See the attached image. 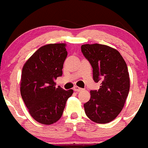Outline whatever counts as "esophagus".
<instances>
[{
  "label": "esophagus",
  "mask_w": 148,
  "mask_h": 148,
  "mask_svg": "<svg viewBox=\"0 0 148 148\" xmlns=\"http://www.w3.org/2000/svg\"><path fill=\"white\" fill-rule=\"evenodd\" d=\"M73 90H75V91H81L82 90H83V89L81 88H80V87H78V86H75L74 87H73Z\"/></svg>",
  "instance_id": "1"
}]
</instances>
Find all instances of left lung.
Segmentation results:
<instances>
[{"mask_svg": "<svg viewBox=\"0 0 148 148\" xmlns=\"http://www.w3.org/2000/svg\"><path fill=\"white\" fill-rule=\"evenodd\" d=\"M81 52L91 65L93 80L101 83L100 88L90 90V100L84 103L86 114L96 123H109L120 113L128 96L127 64L116 49L106 45H83Z\"/></svg>", "mask_w": 148, "mask_h": 148, "instance_id": "obj_1", "label": "left lung"}]
</instances>
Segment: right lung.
Masks as SVG:
<instances>
[{
  "label": "right lung",
  "instance_id": "right-lung-1",
  "mask_svg": "<svg viewBox=\"0 0 148 148\" xmlns=\"http://www.w3.org/2000/svg\"><path fill=\"white\" fill-rule=\"evenodd\" d=\"M68 55L65 44H49L39 48L24 64L21 95L31 116L43 124H51L62 116L66 101L73 90L55 87L62 75Z\"/></svg>",
  "mask_w": 148,
  "mask_h": 148
}]
</instances>
